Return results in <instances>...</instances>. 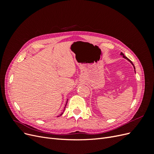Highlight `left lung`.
<instances>
[{"mask_svg":"<svg viewBox=\"0 0 154 154\" xmlns=\"http://www.w3.org/2000/svg\"><path fill=\"white\" fill-rule=\"evenodd\" d=\"M121 55H122V56H123V58H125V59H127V60H128V61H129V62H130V63H132V64L133 65V66H134V69H135V67H134V64H133V63H132V62L131 61H130V60H129V59H128V58H127V57H125V55H124V54H123V53H121Z\"/></svg>","mask_w":154,"mask_h":154,"instance_id":"obj_1","label":"left lung"}]
</instances>
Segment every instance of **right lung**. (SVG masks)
<instances>
[{"instance_id": "add662e5", "label": "right lung", "mask_w": 154, "mask_h": 154, "mask_svg": "<svg viewBox=\"0 0 154 154\" xmlns=\"http://www.w3.org/2000/svg\"><path fill=\"white\" fill-rule=\"evenodd\" d=\"M66 105H67V103H66ZM65 108H66V107H65ZM62 114H63V112H62V114H60V115H62Z\"/></svg>"}]
</instances>
